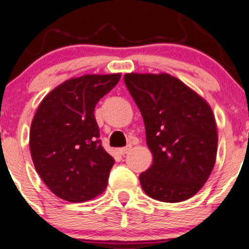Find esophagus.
Listing matches in <instances>:
<instances>
[{
    "mask_svg": "<svg viewBox=\"0 0 249 249\" xmlns=\"http://www.w3.org/2000/svg\"><path fill=\"white\" fill-rule=\"evenodd\" d=\"M131 149H132L131 145H127V146H124V148L118 149V153H120L121 155H124V154L129 153V151H131Z\"/></svg>",
    "mask_w": 249,
    "mask_h": 249,
    "instance_id": "1",
    "label": "esophagus"
}]
</instances>
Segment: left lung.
<instances>
[{"label": "left lung", "instance_id": "8db88e82", "mask_svg": "<svg viewBox=\"0 0 249 249\" xmlns=\"http://www.w3.org/2000/svg\"><path fill=\"white\" fill-rule=\"evenodd\" d=\"M124 83L144 120L153 165L142 188L160 202L193 197L209 178L217 153V129L209 104L167 73H127Z\"/></svg>", "mask_w": 249, "mask_h": 249}]
</instances>
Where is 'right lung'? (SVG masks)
Segmentation results:
<instances>
[{"mask_svg":"<svg viewBox=\"0 0 249 249\" xmlns=\"http://www.w3.org/2000/svg\"><path fill=\"white\" fill-rule=\"evenodd\" d=\"M121 73L71 78L52 89L32 121L29 146L36 172L50 191L71 203L103 193L115 164L99 139L94 110Z\"/></svg>","mask_w":249,"mask_h":249,"instance_id":"right-lung-1","label":"right lung"}]
</instances>
